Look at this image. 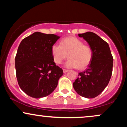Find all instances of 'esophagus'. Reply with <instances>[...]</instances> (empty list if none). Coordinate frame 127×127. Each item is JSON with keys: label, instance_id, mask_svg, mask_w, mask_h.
Wrapping results in <instances>:
<instances>
[{"label": "esophagus", "instance_id": "1", "mask_svg": "<svg viewBox=\"0 0 127 127\" xmlns=\"http://www.w3.org/2000/svg\"><path fill=\"white\" fill-rule=\"evenodd\" d=\"M63 70V73H67L68 72V70H67V69H64V68Z\"/></svg>", "mask_w": 127, "mask_h": 127}]
</instances>
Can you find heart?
I'll return each mask as SVG.
<instances>
[{
	"mask_svg": "<svg viewBox=\"0 0 127 127\" xmlns=\"http://www.w3.org/2000/svg\"><path fill=\"white\" fill-rule=\"evenodd\" d=\"M51 51L55 63L60 64L67 57L65 67L78 68L82 70L88 66L93 57L92 48L84 44V42L76 37H67L62 39L60 45L54 43L52 45Z\"/></svg>",
	"mask_w": 127,
	"mask_h": 127,
	"instance_id": "1",
	"label": "heart"
}]
</instances>
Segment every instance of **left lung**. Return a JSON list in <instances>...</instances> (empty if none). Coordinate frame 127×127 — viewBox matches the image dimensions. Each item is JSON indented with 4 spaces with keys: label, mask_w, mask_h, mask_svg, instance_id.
Wrapping results in <instances>:
<instances>
[{
    "label": "left lung",
    "mask_w": 127,
    "mask_h": 127,
    "mask_svg": "<svg viewBox=\"0 0 127 127\" xmlns=\"http://www.w3.org/2000/svg\"><path fill=\"white\" fill-rule=\"evenodd\" d=\"M92 48L93 57L88 67L79 73L73 83L79 95L85 98L97 97L108 85L112 73L113 59L108 43L91 32L78 34Z\"/></svg>",
    "instance_id": "1"
}]
</instances>
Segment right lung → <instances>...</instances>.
Masks as SVG:
<instances>
[{"instance_id":"right-lung-1","label":"right lung","mask_w":127,"mask_h":127,"mask_svg":"<svg viewBox=\"0 0 127 127\" xmlns=\"http://www.w3.org/2000/svg\"><path fill=\"white\" fill-rule=\"evenodd\" d=\"M60 38L53 34L35 32L23 39L15 56L16 76L26 94L39 98L51 94L63 74L51 51Z\"/></svg>"}]
</instances>
